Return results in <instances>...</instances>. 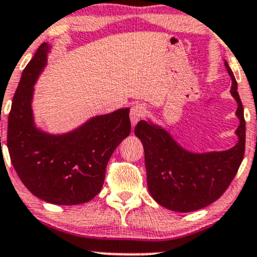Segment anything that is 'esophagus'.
Wrapping results in <instances>:
<instances>
[{"instance_id":"34e87169","label":"esophagus","mask_w":257,"mask_h":257,"mask_svg":"<svg viewBox=\"0 0 257 257\" xmlns=\"http://www.w3.org/2000/svg\"><path fill=\"white\" fill-rule=\"evenodd\" d=\"M146 112H147V109H146L142 104H135V105L131 107V111H130L132 126H136V123L139 122L141 118L146 116Z\"/></svg>"}]
</instances>
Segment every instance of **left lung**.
<instances>
[{"label": "left lung", "mask_w": 257, "mask_h": 257, "mask_svg": "<svg viewBox=\"0 0 257 257\" xmlns=\"http://www.w3.org/2000/svg\"><path fill=\"white\" fill-rule=\"evenodd\" d=\"M225 67L231 78L230 93L238 103L236 130L239 142L223 152L195 154L185 151L162 127L141 120L135 135L145 148L147 185L152 197L159 205L175 212H192L218 200L238 173L245 153L244 107L238 84L230 67Z\"/></svg>", "instance_id": "1"}]
</instances>
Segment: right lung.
<instances>
[{
    "instance_id": "add662e5",
    "label": "right lung",
    "mask_w": 257,
    "mask_h": 257,
    "mask_svg": "<svg viewBox=\"0 0 257 257\" xmlns=\"http://www.w3.org/2000/svg\"><path fill=\"white\" fill-rule=\"evenodd\" d=\"M48 51V44H41L22 73L8 116L7 147L19 179L33 195L54 205H79L103 187L112 152L131 132L130 109L93 117L60 136L35 128L33 85Z\"/></svg>"
}]
</instances>
